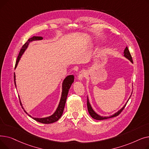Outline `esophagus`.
I'll list each match as a JSON object with an SVG mask.
<instances>
[{"instance_id":"esophagus-1","label":"esophagus","mask_w":149,"mask_h":149,"mask_svg":"<svg viewBox=\"0 0 149 149\" xmlns=\"http://www.w3.org/2000/svg\"><path fill=\"white\" fill-rule=\"evenodd\" d=\"M86 72L85 70H81V71L79 72V80H82L83 79V78L86 77Z\"/></svg>"}]
</instances>
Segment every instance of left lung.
Returning a JSON list of instances; mask_svg holds the SVG:
<instances>
[{"label": "left lung", "instance_id": "8db88e82", "mask_svg": "<svg viewBox=\"0 0 149 149\" xmlns=\"http://www.w3.org/2000/svg\"><path fill=\"white\" fill-rule=\"evenodd\" d=\"M124 56L125 57H126L127 59H129L132 63H133V60H132V57L131 56V54L129 51V49L127 48V46H126V48H125L124 51ZM131 97V96H130ZM130 98H129V100L130 99ZM128 100V101H129ZM128 101H127V102H128ZM127 104H125L123 107L122 109H121L120 111H118V112H117L116 113H114L113 115H112V116H101L99 115H98L97 113H96L93 110L91 106V104L89 103V100H88V98H87V106H88V112L90 114V115L92 117V118L93 119H95V120H106V119H107V118H113V117H115V116H118L119 114L121 113V112L123 111V109H124V107H126Z\"/></svg>", "mask_w": 149, "mask_h": 149}]
</instances>
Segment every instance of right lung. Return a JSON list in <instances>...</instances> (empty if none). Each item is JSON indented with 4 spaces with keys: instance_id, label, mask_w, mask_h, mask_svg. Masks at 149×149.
Segmentation results:
<instances>
[{
    "instance_id": "1",
    "label": "right lung",
    "mask_w": 149,
    "mask_h": 149,
    "mask_svg": "<svg viewBox=\"0 0 149 149\" xmlns=\"http://www.w3.org/2000/svg\"><path fill=\"white\" fill-rule=\"evenodd\" d=\"M43 37H37V36H34L33 37H31L30 38H29L28 41L23 45L22 49H20V51L19 54V56L17 57V61L16 63H15V68H16L18 62L22 56V55L23 54V53L24 52V51H25V49L27 48V47L29 45V43L34 41V40H42ZM15 74H14V84L15 87H16V84H15ZM74 77L72 75H68V77H66L65 78V79L64 80L63 82V84H62V93H61V99H60V101L59 105L56 111L54 112V113L53 115H52L51 116H49L48 117H46V118H33L34 120L41 123H43V124H51V123H53L54 122H56L57 121H58L60 117L61 116L63 112V110L65 108V103H66V98L68 97V93L69 92V89H70V87L71 86V85L72 84V83L74 82ZM20 104L22 106V103L21 102ZM25 112V111H24ZM29 116H31L30 115H29Z\"/></svg>"
}]
</instances>
